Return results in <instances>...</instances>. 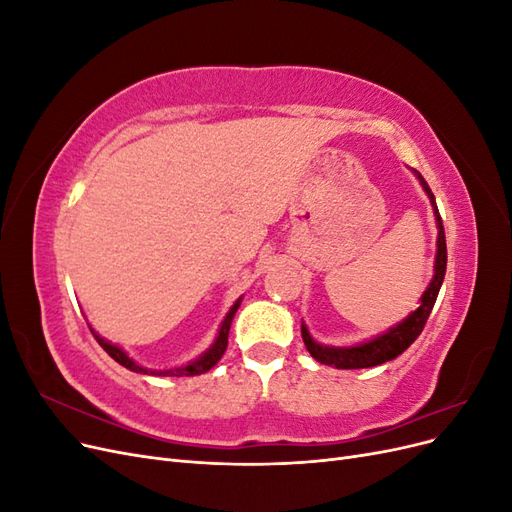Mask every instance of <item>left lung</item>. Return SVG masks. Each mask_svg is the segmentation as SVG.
Returning <instances> with one entry per match:
<instances>
[{
    "label": "left lung",
    "mask_w": 512,
    "mask_h": 512,
    "mask_svg": "<svg viewBox=\"0 0 512 512\" xmlns=\"http://www.w3.org/2000/svg\"><path fill=\"white\" fill-rule=\"evenodd\" d=\"M416 173V170H414ZM416 177L421 179L423 190L427 192L431 205H433V213H436V222H438V254H436V273H433V280L429 284V288L425 290V294L421 297V305H418L416 312H412L404 322H399L397 327H393L391 331H386L384 335H378L371 339V342L352 346V348H329V346H320L316 344L312 335L307 333L305 324H301V335L303 342L309 350V354L314 356L318 363L324 365H333L337 369H363V367H376L382 365L386 361H393L395 356H399L404 352L414 339L421 335V331L425 329V322L431 314L433 305H436L440 286L444 282V273H446V237H444V226H442V218L440 211L436 205V198H433L427 181L421 177V173H416Z\"/></svg>",
    "instance_id": "obj_1"
}]
</instances>
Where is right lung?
Wrapping results in <instances>:
<instances>
[{
  "label": "right lung",
  "mask_w": 512,
  "mask_h": 512,
  "mask_svg": "<svg viewBox=\"0 0 512 512\" xmlns=\"http://www.w3.org/2000/svg\"><path fill=\"white\" fill-rule=\"evenodd\" d=\"M239 303L241 301H237L235 305L230 307V312L226 314V318H224V322H222V327H220V333H218V339H215V344L200 356V359H196L194 363H190V365H185V367H175V369H162V371H158V369H147V367H141V365H136L130 356L123 352L121 348H117V346H113L111 342H106V339H102L96 331H91L94 333V337L98 339V344L106 350V354L108 356H113V359L119 363V365H123V367H128L130 371H136V374H149V376H198V374H205V371H209L215 363H218L220 359H222V354L226 352V346H228V331H230V322H232V316H235V312L239 309Z\"/></svg>",
  "instance_id": "1"
}]
</instances>
